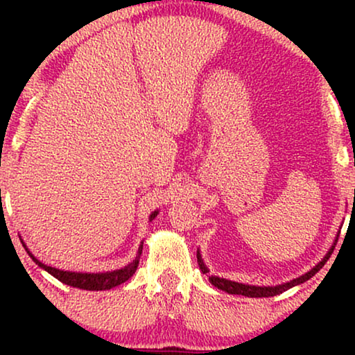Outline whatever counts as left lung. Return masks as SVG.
Masks as SVG:
<instances>
[{
  "mask_svg": "<svg viewBox=\"0 0 355 355\" xmlns=\"http://www.w3.org/2000/svg\"><path fill=\"white\" fill-rule=\"evenodd\" d=\"M338 236H339V234H338ZM338 236H336V239H334L333 245L329 247V250L327 252V255H324L323 259L320 260L318 263L315 265L312 270L307 271V273L302 275V276H299V278L288 281V283L276 284V286H254V284L236 283V281L220 278V276H215V275L208 276V279H210V283H211L213 286H215V288L225 291V293H227V294L245 295V297H273V295H278V294H281V293H284V291L294 288V286H299V284L305 283V281H309L315 273H318V271L323 268V265L327 263L329 257H331L333 250H334V245H336V242H338ZM197 261H198V266H200V270H202L203 275L210 273V271H208V268H207V265L203 263V259H202V255H200V250H197Z\"/></svg>",
  "mask_w": 355,
  "mask_h": 355,
  "instance_id": "left-lung-1",
  "label": "left lung"
}]
</instances>
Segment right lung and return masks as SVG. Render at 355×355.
Returning a JSON list of instances; mask_svg holds the SVG:
<instances>
[{
    "mask_svg": "<svg viewBox=\"0 0 355 355\" xmlns=\"http://www.w3.org/2000/svg\"><path fill=\"white\" fill-rule=\"evenodd\" d=\"M157 215H158V210L152 211V215H150V221L155 220ZM19 237H21V236H19ZM21 242H22L24 249L27 250V254L31 255V259L35 261V263L40 266L42 270L48 271V273H50L51 276H55L56 279H60L61 283H64L67 286H72V288L84 289V291H108L111 288H116V286L123 284L124 281H128L130 276L135 273V270H137L140 254H142V249H144V242H140L139 250H137V257H135V259L130 261V263H128L119 270L105 271V273H80V271H64V270L55 268V266H48L45 263H42V261L38 260L37 257L27 249L26 242L22 241V237H21Z\"/></svg>",
    "mask_w": 355,
    "mask_h": 355,
    "instance_id": "right-lung-1",
    "label": "right lung"
}]
</instances>
